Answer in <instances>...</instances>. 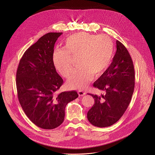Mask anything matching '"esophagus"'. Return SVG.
I'll use <instances>...</instances> for the list:
<instances>
[{
	"mask_svg": "<svg viewBox=\"0 0 155 155\" xmlns=\"http://www.w3.org/2000/svg\"><path fill=\"white\" fill-rule=\"evenodd\" d=\"M78 94L79 96H84V95L86 94V93L84 92V91H82V90H79V91H78Z\"/></svg>",
	"mask_w": 155,
	"mask_h": 155,
	"instance_id": "esophagus-1",
	"label": "esophagus"
}]
</instances>
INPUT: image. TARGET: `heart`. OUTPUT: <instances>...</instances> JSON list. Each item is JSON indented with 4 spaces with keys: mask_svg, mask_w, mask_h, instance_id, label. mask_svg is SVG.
<instances>
[{
    "mask_svg": "<svg viewBox=\"0 0 155 155\" xmlns=\"http://www.w3.org/2000/svg\"><path fill=\"white\" fill-rule=\"evenodd\" d=\"M113 53V43L108 36L80 32L66 38L63 48L53 51V62L63 77H68L73 69L71 56H77V64L79 67L69 77L68 86L82 90L92 77H98L106 70Z\"/></svg>",
    "mask_w": 155,
    "mask_h": 155,
    "instance_id": "1",
    "label": "heart"
}]
</instances>
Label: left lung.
Returning <instances> with one entry per match:
<instances>
[{"label":"left lung","mask_w":155,"mask_h":155,"mask_svg":"<svg viewBox=\"0 0 155 155\" xmlns=\"http://www.w3.org/2000/svg\"><path fill=\"white\" fill-rule=\"evenodd\" d=\"M94 87L105 91L93 97L94 104L87 114L93 125L104 127L117 123L130 102L135 86V72L132 58L124 45L117 40V51L108 69L94 83Z\"/></svg>","instance_id":"obj_1"}]
</instances>
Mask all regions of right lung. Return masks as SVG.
I'll list each match as a JSON object with an SVG mask.
<instances>
[{"label":"right lung","mask_w":155,"mask_h":155,"mask_svg":"<svg viewBox=\"0 0 155 155\" xmlns=\"http://www.w3.org/2000/svg\"><path fill=\"white\" fill-rule=\"evenodd\" d=\"M62 32L40 37L24 53L16 72V89L20 105L38 127L53 129L64 120L67 104L78 97L75 91L57 94L63 84L53 62V52Z\"/></svg>","instance_id":"1"}]
</instances>
